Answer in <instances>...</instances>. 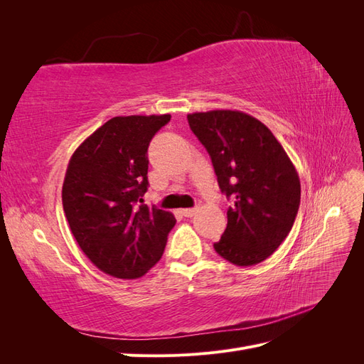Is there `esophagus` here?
<instances>
[{"instance_id": "obj_1", "label": "esophagus", "mask_w": 364, "mask_h": 364, "mask_svg": "<svg viewBox=\"0 0 364 364\" xmlns=\"http://www.w3.org/2000/svg\"><path fill=\"white\" fill-rule=\"evenodd\" d=\"M196 213H197V208H185V209H182V214L185 217H193Z\"/></svg>"}]
</instances>
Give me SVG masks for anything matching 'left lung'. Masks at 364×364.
Wrapping results in <instances>:
<instances>
[{
    "mask_svg": "<svg viewBox=\"0 0 364 364\" xmlns=\"http://www.w3.org/2000/svg\"><path fill=\"white\" fill-rule=\"evenodd\" d=\"M186 118L211 156L220 190L232 202L214 249L235 266H255L293 228L301 203L299 176L279 141L252 115L209 111Z\"/></svg>",
    "mask_w": 364,
    "mask_h": 364,
    "instance_id": "obj_1",
    "label": "left lung"
}]
</instances>
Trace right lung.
<instances>
[{"label":"right lung","mask_w":364,"mask_h":364,"mask_svg":"<svg viewBox=\"0 0 364 364\" xmlns=\"http://www.w3.org/2000/svg\"><path fill=\"white\" fill-rule=\"evenodd\" d=\"M171 115L114 117L77 147L62 186L71 232L95 267L136 279L161 259L171 213L138 205L149 186L147 149Z\"/></svg>","instance_id":"right-lung-1"}]
</instances>
